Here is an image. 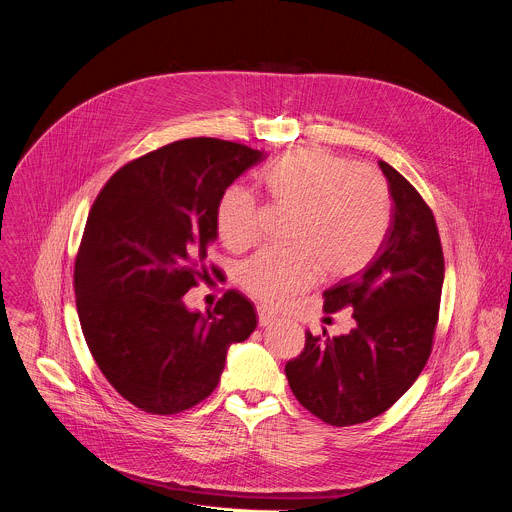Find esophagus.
<instances>
[{
    "label": "esophagus",
    "mask_w": 512,
    "mask_h": 512,
    "mask_svg": "<svg viewBox=\"0 0 512 512\" xmlns=\"http://www.w3.org/2000/svg\"><path fill=\"white\" fill-rule=\"evenodd\" d=\"M257 316H259V324L261 326H271L277 320V314L271 308L263 306V304L257 306Z\"/></svg>",
    "instance_id": "obj_1"
}]
</instances>
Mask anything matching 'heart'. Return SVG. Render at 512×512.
I'll return each mask as SVG.
<instances>
[{
	"label": "heart",
	"instance_id": "1",
	"mask_svg": "<svg viewBox=\"0 0 512 512\" xmlns=\"http://www.w3.org/2000/svg\"><path fill=\"white\" fill-rule=\"evenodd\" d=\"M261 182L271 200L294 210L287 243L294 249H263L239 267V283L251 296L279 304L308 289L320 275L342 279L367 267L383 247L393 198L387 180L373 168L322 148L285 154L267 164ZM216 231L241 251L259 237L257 204L239 184L216 202Z\"/></svg>",
	"mask_w": 512,
	"mask_h": 512
}]
</instances>
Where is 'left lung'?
Wrapping results in <instances>:
<instances>
[{"mask_svg":"<svg viewBox=\"0 0 512 512\" xmlns=\"http://www.w3.org/2000/svg\"><path fill=\"white\" fill-rule=\"evenodd\" d=\"M393 218L375 261L324 291V312L352 310L348 334L312 336L285 364L296 399L324 423L346 427L385 413L419 377L431 352L444 285L433 212L387 162H379Z\"/></svg>","mask_w":512,"mask_h":512,"instance_id":"left-lung-1","label":"left lung"}]
</instances>
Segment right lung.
<instances>
[{
    "mask_svg": "<svg viewBox=\"0 0 512 512\" xmlns=\"http://www.w3.org/2000/svg\"><path fill=\"white\" fill-rule=\"evenodd\" d=\"M265 158L225 139H180L117 170L89 212L75 263L81 328L105 379L141 411L174 415L206 399L229 346L257 326L237 289L206 314L184 294L208 277L218 198Z\"/></svg>",
    "mask_w": 512,
    "mask_h": 512,
    "instance_id": "add662e5",
    "label": "right lung"
}]
</instances>
